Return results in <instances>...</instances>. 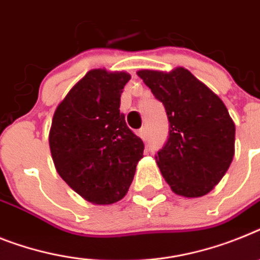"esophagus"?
<instances>
[{
  "instance_id": "1",
  "label": "esophagus",
  "mask_w": 260,
  "mask_h": 260,
  "mask_svg": "<svg viewBox=\"0 0 260 260\" xmlns=\"http://www.w3.org/2000/svg\"><path fill=\"white\" fill-rule=\"evenodd\" d=\"M139 136H140V139L143 141L147 140L148 132H147V128H145V126H143V128H140V129H139Z\"/></svg>"
}]
</instances>
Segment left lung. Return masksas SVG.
I'll return each mask as SVG.
<instances>
[{
    "label": "left lung",
    "instance_id": "obj_1",
    "mask_svg": "<svg viewBox=\"0 0 260 260\" xmlns=\"http://www.w3.org/2000/svg\"><path fill=\"white\" fill-rule=\"evenodd\" d=\"M169 121V136L156 154L172 190L201 197L221 181L234 157L235 125L219 98L187 70L137 73Z\"/></svg>",
    "mask_w": 260,
    "mask_h": 260
}]
</instances>
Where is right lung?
<instances>
[{
	"mask_svg": "<svg viewBox=\"0 0 260 260\" xmlns=\"http://www.w3.org/2000/svg\"><path fill=\"white\" fill-rule=\"evenodd\" d=\"M131 76L91 70L58 106L50 150L60 177L84 200L110 205L129 189L144 143L120 113V96Z\"/></svg>",
	"mask_w": 260,
	"mask_h": 260,
	"instance_id": "obj_1",
	"label": "right lung"
}]
</instances>
